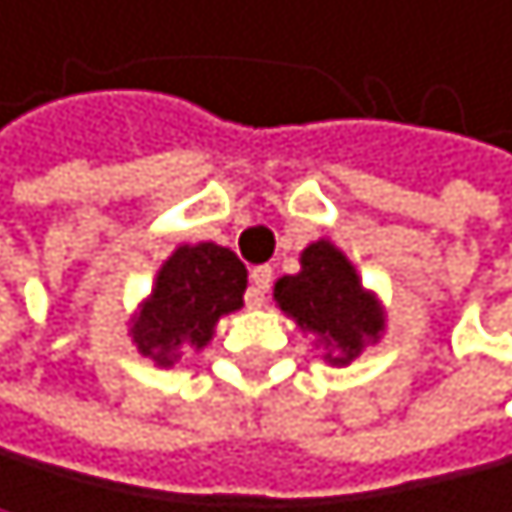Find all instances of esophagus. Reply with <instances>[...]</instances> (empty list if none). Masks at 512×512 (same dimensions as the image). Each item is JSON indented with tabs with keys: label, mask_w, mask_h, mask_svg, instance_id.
Instances as JSON below:
<instances>
[{
	"label": "esophagus",
	"mask_w": 512,
	"mask_h": 512,
	"mask_svg": "<svg viewBox=\"0 0 512 512\" xmlns=\"http://www.w3.org/2000/svg\"><path fill=\"white\" fill-rule=\"evenodd\" d=\"M271 281H274V271L267 264L251 267V303H254V307H261V303H264L267 290H271Z\"/></svg>",
	"instance_id": "esophagus-1"
}]
</instances>
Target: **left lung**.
Masks as SVG:
<instances>
[{
	"mask_svg": "<svg viewBox=\"0 0 512 512\" xmlns=\"http://www.w3.org/2000/svg\"><path fill=\"white\" fill-rule=\"evenodd\" d=\"M274 297L300 326H307L340 353L330 362L346 366L366 340H379L382 313L362 290L353 264L330 241H317L300 254V274L281 277Z\"/></svg>",
	"mask_w": 512,
	"mask_h": 512,
	"instance_id": "8db88e82",
	"label": "left lung"
}]
</instances>
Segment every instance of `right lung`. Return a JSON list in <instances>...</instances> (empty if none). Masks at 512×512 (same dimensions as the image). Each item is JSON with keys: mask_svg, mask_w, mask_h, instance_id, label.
Returning a JSON list of instances; mask_svg holds the SVG:
<instances>
[{"mask_svg": "<svg viewBox=\"0 0 512 512\" xmlns=\"http://www.w3.org/2000/svg\"><path fill=\"white\" fill-rule=\"evenodd\" d=\"M248 287V271L235 251L205 245H182L163 264L153 297L143 303L133 323V340L143 356L169 366L179 346L202 349L212 340L218 317L238 310Z\"/></svg>", "mask_w": 512, "mask_h": 512, "instance_id": "obj_1", "label": "right lung"}]
</instances>
